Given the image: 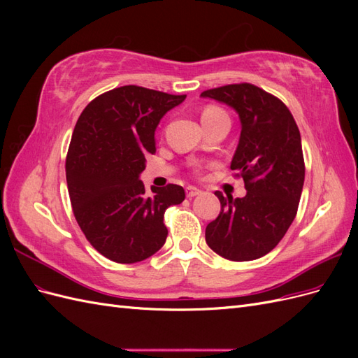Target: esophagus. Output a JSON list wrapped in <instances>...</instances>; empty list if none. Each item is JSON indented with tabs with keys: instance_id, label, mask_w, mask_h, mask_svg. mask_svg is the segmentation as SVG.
Segmentation results:
<instances>
[{
	"instance_id": "obj_1",
	"label": "esophagus",
	"mask_w": 358,
	"mask_h": 358,
	"mask_svg": "<svg viewBox=\"0 0 358 358\" xmlns=\"http://www.w3.org/2000/svg\"><path fill=\"white\" fill-rule=\"evenodd\" d=\"M201 191L199 189V188H196V187H188L187 188V197L188 199H192V197H196V196H199Z\"/></svg>"
}]
</instances>
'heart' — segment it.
Masks as SVG:
<instances>
[{"label": "heart", "mask_w": 358, "mask_h": 358, "mask_svg": "<svg viewBox=\"0 0 358 358\" xmlns=\"http://www.w3.org/2000/svg\"><path fill=\"white\" fill-rule=\"evenodd\" d=\"M220 116H227V115H225L221 109H218V107L209 106V107H206V109H204L203 113H201V122H203V121H209V119L220 117Z\"/></svg>", "instance_id": "b5f03b06"}]
</instances>
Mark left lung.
Instances as JSON below:
<instances>
[{
    "label": "left lung",
    "mask_w": 358,
    "mask_h": 358,
    "mask_svg": "<svg viewBox=\"0 0 358 358\" xmlns=\"http://www.w3.org/2000/svg\"><path fill=\"white\" fill-rule=\"evenodd\" d=\"M239 115L241 137L230 169L245 180L246 196L224 197L218 218L206 227V243L231 262L268 254L294 221L305 182L301 138L288 107L251 83L201 92Z\"/></svg>",
    "instance_id": "obj_1"
}]
</instances>
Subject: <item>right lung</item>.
Here are the masks:
<instances>
[{"mask_svg":"<svg viewBox=\"0 0 358 358\" xmlns=\"http://www.w3.org/2000/svg\"><path fill=\"white\" fill-rule=\"evenodd\" d=\"M187 95L121 86L96 96L78 119L66 161L73 213L90 243L115 263L154 255L167 239L164 212L185 200L169 183L146 194L140 175L155 154V129Z\"/></svg>","mask_w":358,"mask_h":358,"instance_id":"add662e5","label":"right lung"}]
</instances>
